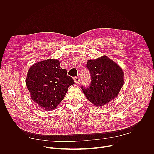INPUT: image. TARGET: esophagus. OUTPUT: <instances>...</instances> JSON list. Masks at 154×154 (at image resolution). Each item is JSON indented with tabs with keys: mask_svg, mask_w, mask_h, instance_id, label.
Returning <instances> with one entry per match:
<instances>
[{
	"mask_svg": "<svg viewBox=\"0 0 154 154\" xmlns=\"http://www.w3.org/2000/svg\"><path fill=\"white\" fill-rule=\"evenodd\" d=\"M74 80L75 83H79L80 82V79L79 77H75L74 78Z\"/></svg>",
	"mask_w": 154,
	"mask_h": 154,
	"instance_id": "1",
	"label": "esophagus"
}]
</instances>
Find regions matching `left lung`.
Segmentation results:
<instances>
[{"instance_id": "left-lung-1", "label": "left lung", "mask_w": 154, "mask_h": 154, "mask_svg": "<svg viewBox=\"0 0 154 154\" xmlns=\"http://www.w3.org/2000/svg\"><path fill=\"white\" fill-rule=\"evenodd\" d=\"M86 68L91 81L88 87L82 85L81 88L88 100L98 106L118 96L124 84V73L117 64L104 56L88 60Z\"/></svg>"}]
</instances>
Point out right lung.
I'll list each match as a JSON object with an SVG mask.
<instances>
[{"label": "right lung", "instance_id": "add662e5", "mask_svg": "<svg viewBox=\"0 0 154 154\" xmlns=\"http://www.w3.org/2000/svg\"><path fill=\"white\" fill-rule=\"evenodd\" d=\"M26 82L32 99L49 111L57 107L64 99L68 88L74 84L73 79L67 75V71L61 68L60 62L52 59L33 65Z\"/></svg>", "mask_w": 154, "mask_h": 154}]
</instances>
